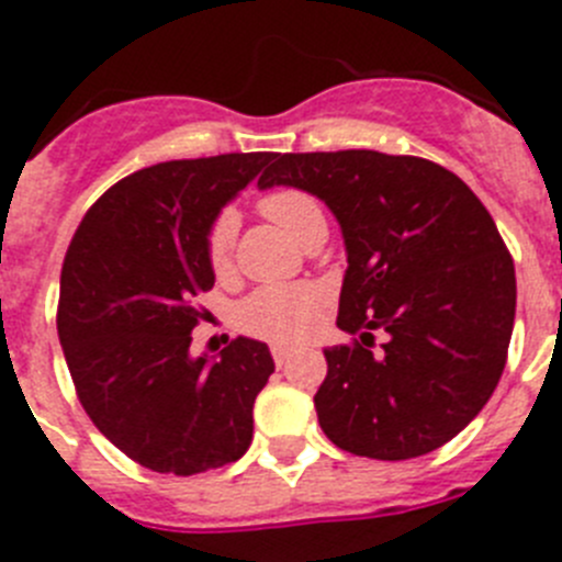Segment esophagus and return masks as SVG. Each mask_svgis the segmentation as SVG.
Instances as JSON below:
<instances>
[{"label":"esophagus","instance_id":"1","mask_svg":"<svg viewBox=\"0 0 562 562\" xmlns=\"http://www.w3.org/2000/svg\"><path fill=\"white\" fill-rule=\"evenodd\" d=\"M290 355H292L290 346H272V360H276L278 366H284V362L290 360Z\"/></svg>","mask_w":562,"mask_h":562}]
</instances>
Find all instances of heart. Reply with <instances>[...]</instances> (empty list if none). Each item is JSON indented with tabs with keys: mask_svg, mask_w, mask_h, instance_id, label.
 I'll return each instance as SVG.
<instances>
[{
	"mask_svg": "<svg viewBox=\"0 0 562 562\" xmlns=\"http://www.w3.org/2000/svg\"><path fill=\"white\" fill-rule=\"evenodd\" d=\"M258 211L267 220L284 227L297 241L304 238L315 222L324 220V213L304 191L295 188H278L258 200ZM236 216L222 213L207 231V265L216 276H225L233 267V247H236ZM324 306V290L312 284H281L261 286L241 301L236 312L238 326L252 337H265L272 342L304 340L317 324Z\"/></svg>",
	"mask_w": 562,
	"mask_h": 562,
	"instance_id": "b5f03b06",
	"label": "heart"
}]
</instances>
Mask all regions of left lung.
<instances>
[{
    "instance_id": "8db88e82",
    "label": "left lung",
    "mask_w": 562,
    "mask_h": 562,
    "mask_svg": "<svg viewBox=\"0 0 562 562\" xmlns=\"http://www.w3.org/2000/svg\"><path fill=\"white\" fill-rule=\"evenodd\" d=\"M272 186L324 200L346 245L337 326L360 340L324 349V434L380 461L441 448L493 396L513 337L515 265L490 211L448 168L369 148L278 154Z\"/></svg>"
}]
</instances>
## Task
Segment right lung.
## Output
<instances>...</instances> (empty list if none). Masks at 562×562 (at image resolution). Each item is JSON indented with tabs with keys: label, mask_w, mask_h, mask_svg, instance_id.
I'll return each mask as SVG.
<instances>
[{
	"label": "right lung",
	"mask_w": 562,
	"mask_h": 562,
	"mask_svg": "<svg viewBox=\"0 0 562 562\" xmlns=\"http://www.w3.org/2000/svg\"><path fill=\"white\" fill-rule=\"evenodd\" d=\"M272 157L220 154L128 173L69 241L58 340L78 400L114 448L154 473H205L250 448L252 405L276 362L250 337L213 360L193 357V297L216 281L207 231Z\"/></svg>",
	"instance_id": "add662e5"
}]
</instances>
